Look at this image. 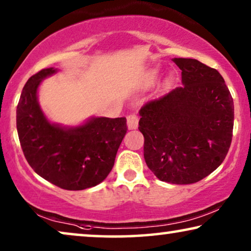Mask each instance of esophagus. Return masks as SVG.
Listing matches in <instances>:
<instances>
[{
	"mask_svg": "<svg viewBox=\"0 0 251 251\" xmlns=\"http://www.w3.org/2000/svg\"><path fill=\"white\" fill-rule=\"evenodd\" d=\"M138 126V118L136 115H129L127 116V127L128 129H136Z\"/></svg>",
	"mask_w": 251,
	"mask_h": 251,
	"instance_id": "esophagus-1",
	"label": "esophagus"
}]
</instances>
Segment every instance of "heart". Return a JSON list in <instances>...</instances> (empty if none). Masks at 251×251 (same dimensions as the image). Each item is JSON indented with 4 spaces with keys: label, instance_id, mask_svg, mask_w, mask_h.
Here are the masks:
<instances>
[{
    "label": "heart",
    "instance_id": "b5f03b06",
    "mask_svg": "<svg viewBox=\"0 0 251 251\" xmlns=\"http://www.w3.org/2000/svg\"><path fill=\"white\" fill-rule=\"evenodd\" d=\"M156 75H158V71H156V70H152L151 72L148 73V75H147V82L154 81Z\"/></svg>",
    "mask_w": 251,
    "mask_h": 251
}]
</instances>
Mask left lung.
I'll use <instances>...</instances> for the list:
<instances>
[{
  "instance_id": "left-lung-1",
  "label": "left lung",
  "mask_w": 251,
  "mask_h": 251,
  "mask_svg": "<svg viewBox=\"0 0 251 251\" xmlns=\"http://www.w3.org/2000/svg\"><path fill=\"white\" fill-rule=\"evenodd\" d=\"M182 87L145 103L138 114L144 159L161 181L188 185L212 174L232 140L234 107L215 69L193 58H174Z\"/></svg>"
}]
</instances>
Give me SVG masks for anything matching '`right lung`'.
<instances>
[{"mask_svg":"<svg viewBox=\"0 0 251 251\" xmlns=\"http://www.w3.org/2000/svg\"><path fill=\"white\" fill-rule=\"evenodd\" d=\"M58 70L44 69L22 89L17 107V129L30 167L47 181L66 190L95 187L113 169L124 138L126 118L91 117L77 126L51 123L38 101L42 81Z\"/></svg>","mask_w":251,"mask_h":251,"instance_id":"right-lung-1","label":"right lung"}]
</instances>
